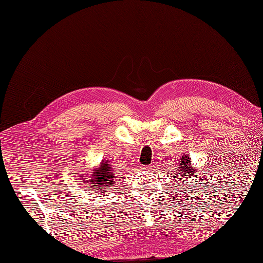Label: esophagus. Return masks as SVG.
<instances>
[{
	"instance_id": "1",
	"label": "esophagus",
	"mask_w": 263,
	"mask_h": 263,
	"mask_svg": "<svg viewBox=\"0 0 263 263\" xmlns=\"http://www.w3.org/2000/svg\"><path fill=\"white\" fill-rule=\"evenodd\" d=\"M141 169L145 170V171H150L151 169H153V165H142Z\"/></svg>"
}]
</instances>
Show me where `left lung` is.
I'll return each instance as SVG.
<instances>
[{
  "label": "left lung",
  "mask_w": 263,
  "mask_h": 263,
  "mask_svg": "<svg viewBox=\"0 0 263 263\" xmlns=\"http://www.w3.org/2000/svg\"><path fill=\"white\" fill-rule=\"evenodd\" d=\"M178 164V179H181L182 183L184 181L192 182V180H195V174L196 176L200 174L197 173V169H195V166L192 164V161H191V157L187 155H182V157H180V161Z\"/></svg>",
  "instance_id": "8db88e82"
}]
</instances>
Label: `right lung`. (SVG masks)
<instances>
[{
    "instance_id": "add662e5",
    "label": "right lung",
    "mask_w": 263,
    "mask_h": 263,
    "mask_svg": "<svg viewBox=\"0 0 263 263\" xmlns=\"http://www.w3.org/2000/svg\"><path fill=\"white\" fill-rule=\"evenodd\" d=\"M116 178V172H114L108 160L104 159L97 168L92 169L90 174H83V179L81 180L87 187H92L90 190H94L95 192L104 193L106 192L107 186H113L115 184V181L117 180Z\"/></svg>"
}]
</instances>
